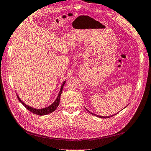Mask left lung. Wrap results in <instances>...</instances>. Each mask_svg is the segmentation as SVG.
<instances>
[{"instance_id":"left-lung-1","label":"left lung","mask_w":151,"mask_h":151,"mask_svg":"<svg viewBox=\"0 0 151 151\" xmlns=\"http://www.w3.org/2000/svg\"><path fill=\"white\" fill-rule=\"evenodd\" d=\"M85 109L87 110V112H88L89 113H90L91 114H92V115H93V116H97V117H99V118H110V117H112V116H114V115H112V116H98V115H96V114H93L92 112H90L89 110H87L86 108H85Z\"/></svg>"}]
</instances>
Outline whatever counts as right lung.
Masks as SVG:
<instances>
[{"mask_svg": "<svg viewBox=\"0 0 151 151\" xmlns=\"http://www.w3.org/2000/svg\"><path fill=\"white\" fill-rule=\"evenodd\" d=\"M66 81H64L63 83V85L61 86V90H60V92L58 94V98H56L55 101L53 102L51 105H50L49 106L46 107V108L44 109H36L34 108H32L31 106H29L28 105H26L25 103H24L22 102V101H21V99H20V98L19 97L18 95H17V98L19 100V101L21 102L23 105H24L26 109H27L28 110H29L30 112H32L33 114H35L37 115H39V116H43V115H46V114H48L50 113H52L53 111H55V110L58 108V106L59 105V102H60V98H61V93H62V91H63V86H64L65 84Z\"/></svg>", "mask_w": 151, "mask_h": 151, "instance_id": "right-lung-1", "label": "right lung"}]
</instances>
